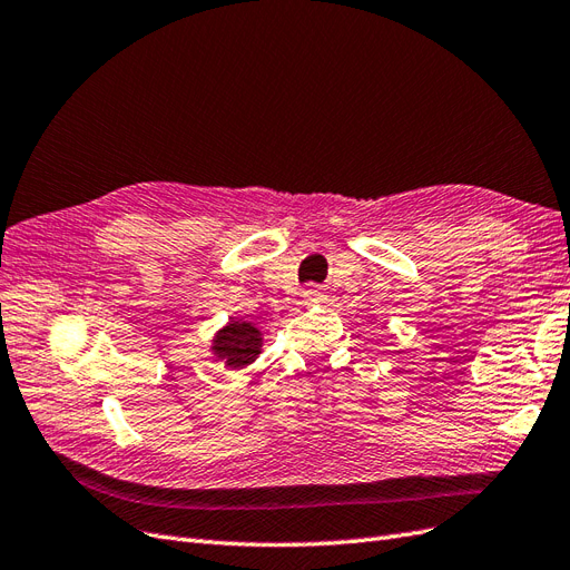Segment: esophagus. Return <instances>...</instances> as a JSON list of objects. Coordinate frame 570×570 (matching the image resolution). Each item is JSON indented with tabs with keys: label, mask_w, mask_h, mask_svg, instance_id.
<instances>
[{
	"label": "esophagus",
	"mask_w": 570,
	"mask_h": 570,
	"mask_svg": "<svg viewBox=\"0 0 570 570\" xmlns=\"http://www.w3.org/2000/svg\"><path fill=\"white\" fill-rule=\"evenodd\" d=\"M325 295H323V289L318 287V285H306L304 287V299L306 302H321Z\"/></svg>",
	"instance_id": "obj_1"
}]
</instances>
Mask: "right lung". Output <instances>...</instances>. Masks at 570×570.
<instances>
[{
    "label": "right lung",
    "instance_id": "obj_1",
    "mask_svg": "<svg viewBox=\"0 0 570 570\" xmlns=\"http://www.w3.org/2000/svg\"><path fill=\"white\" fill-rule=\"evenodd\" d=\"M264 347V335L249 321H230L212 340V354L220 358L226 368H245L258 358Z\"/></svg>",
    "mask_w": 570,
    "mask_h": 570
}]
</instances>
